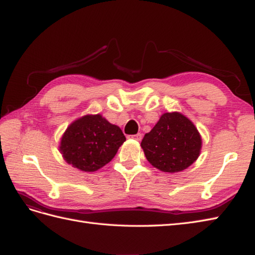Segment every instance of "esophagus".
I'll return each mask as SVG.
<instances>
[{"mask_svg": "<svg viewBox=\"0 0 255 255\" xmlns=\"http://www.w3.org/2000/svg\"><path fill=\"white\" fill-rule=\"evenodd\" d=\"M129 138H132L134 140H138L140 141L141 138H142V134L141 133H137V134H131V136H129Z\"/></svg>", "mask_w": 255, "mask_h": 255, "instance_id": "esophagus-1", "label": "esophagus"}]
</instances>
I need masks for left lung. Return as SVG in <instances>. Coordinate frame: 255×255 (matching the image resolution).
Returning a JSON list of instances; mask_svg holds the SVG:
<instances>
[{"label": "left lung", "mask_w": 255, "mask_h": 255, "mask_svg": "<svg viewBox=\"0 0 255 255\" xmlns=\"http://www.w3.org/2000/svg\"><path fill=\"white\" fill-rule=\"evenodd\" d=\"M141 147L153 167L163 172H178L197 160L201 137L186 116L166 113L151 131L144 134Z\"/></svg>", "instance_id": "obj_1"}]
</instances>
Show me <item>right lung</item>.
Listing matches in <instances>:
<instances>
[{
    "mask_svg": "<svg viewBox=\"0 0 255 255\" xmlns=\"http://www.w3.org/2000/svg\"><path fill=\"white\" fill-rule=\"evenodd\" d=\"M126 140L122 129L101 115H87L65 131L61 152L65 160L82 171H96L108 163Z\"/></svg>",
    "mask_w": 255,
    "mask_h": 255,
    "instance_id": "add662e5",
    "label": "right lung"
}]
</instances>
